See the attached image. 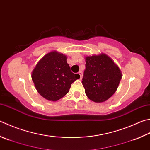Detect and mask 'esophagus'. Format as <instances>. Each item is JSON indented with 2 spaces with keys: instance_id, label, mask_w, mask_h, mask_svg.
Segmentation results:
<instances>
[{
  "instance_id": "esophagus-1",
  "label": "esophagus",
  "mask_w": 150,
  "mask_h": 150,
  "mask_svg": "<svg viewBox=\"0 0 150 150\" xmlns=\"http://www.w3.org/2000/svg\"><path fill=\"white\" fill-rule=\"evenodd\" d=\"M78 74H79V75H80V79L82 78V77H83V72H81V71H80V72H78Z\"/></svg>"
}]
</instances>
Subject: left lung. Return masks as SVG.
Returning <instances> with one entry per match:
<instances>
[{
  "instance_id": "1",
  "label": "left lung",
  "mask_w": 150,
  "mask_h": 150,
  "mask_svg": "<svg viewBox=\"0 0 150 150\" xmlns=\"http://www.w3.org/2000/svg\"><path fill=\"white\" fill-rule=\"evenodd\" d=\"M82 84L90 100L103 103L114 94L121 79V73L114 62L105 54L86 57Z\"/></svg>"
}]
</instances>
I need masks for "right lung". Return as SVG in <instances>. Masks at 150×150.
<instances>
[{"label":"right lung","mask_w":150,"mask_h":150,"mask_svg":"<svg viewBox=\"0 0 150 150\" xmlns=\"http://www.w3.org/2000/svg\"><path fill=\"white\" fill-rule=\"evenodd\" d=\"M80 77L71 72L66 56L57 52L45 55L32 73L36 90L42 97L52 101L58 100L67 95L71 84Z\"/></svg>","instance_id":"1"}]
</instances>
